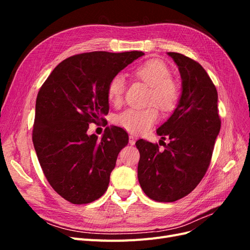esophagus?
I'll use <instances>...</instances> for the list:
<instances>
[{
  "label": "esophagus",
  "instance_id": "esophagus-1",
  "mask_svg": "<svg viewBox=\"0 0 250 250\" xmlns=\"http://www.w3.org/2000/svg\"><path fill=\"white\" fill-rule=\"evenodd\" d=\"M129 144L130 145H134L135 144V138L133 137V135H129Z\"/></svg>",
  "mask_w": 250,
  "mask_h": 250
}]
</instances>
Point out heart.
<instances>
[{
    "mask_svg": "<svg viewBox=\"0 0 250 250\" xmlns=\"http://www.w3.org/2000/svg\"><path fill=\"white\" fill-rule=\"evenodd\" d=\"M134 75L150 86L148 104H156L164 110H172L180 100L179 83L171 77L169 66L158 59L147 60L134 70ZM126 89L123 75L113 76L107 84L108 101L116 105L122 104ZM160 113L155 106L147 108H128L116 117V124L133 134L148 132L157 122Z\"/></svg>",
    "mask_w": 250,
    "mask_h": 250,
    "instance_id": "b5f03b06",
    "label": "heart"
}]
</instances>
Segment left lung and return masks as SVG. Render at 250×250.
<instances>
[{
  "mask_svg": "<svg viewBox=\"0 0 250 250\" xmlns=\"http://www.w3.org/2000/svg\"><path fill=\"white\" fill-rule=\"evenodd\" d=\"M183 80V92L173 115L156 130L165 150L139 140L138 178L142 190L158 202H173L190 194L206 175L221 120L218 93L207 71L195 60L169 52Z\"/></svg>",
  "mask_w": 250,
  "mask_h": 250,
  "instance_id": "left-lung-1",
  "label": "left lung"
}]
</instances>
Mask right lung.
I'll use <instances>...</instances> for the list:
<instances>
[{"label":"right lung","instance_id":"right-lung-1","mask_svg":"<svg viewBox=\"0 0 250 250\" xmlns=\"http://www.w3.org/2000/svg\"><path fill=\"white\" fill-rule=\"evenodd\" d=\"M143 55L95 51L71 56L52 71L37 94L36 155L50 186L71 203L93 202L107 190L128 134L118 126L105 128L101 140L86 131L108 113L109 80Z\"/></svg>","mask_w":250,"mask_h":250}]
</instances>
